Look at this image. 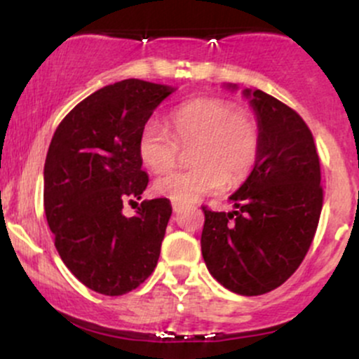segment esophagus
<instances>
[{"label": "esophagus", "mask_w": 359, "mask_h": 359, "mask_svg": "<svg viewBox=\"0 0 359 359\" xmlns=\"http://www.w3.org/2000/svg\"><path fill=\"white\" fill-rule=\"evenodd\" d=\"M172 208H174V211H175V212H180V211H182V209H184V205H182V204H177V203H174V204H172Z\"/></svg>", "instance_id": "esophagus-1"}]
</instances>
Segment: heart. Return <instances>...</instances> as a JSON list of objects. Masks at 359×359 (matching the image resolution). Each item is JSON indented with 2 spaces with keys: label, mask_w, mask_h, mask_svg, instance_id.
Instances as JSON below:
<instances>
[{
  "label": "heart",
  "mask_w": 359,
  "mask_h": 359,
  "mask_svg": "<svg viewBox=\"0 0 359 359\" xmlns=\"http://www.w3.org/2000/svg\"><path fill=\"white\" fill-rule=\"evenodd\" d=\"M170 131L148 121L138 135V155L150 170L165 172L179 162L180 148L189 154V170L156 179L155 191L174 203L189 204L240 185L258 162L262 131L257 118L231 101L199 97L170 114Z\"/></svg>",
  "instance_id": "1"
}]
</instances>
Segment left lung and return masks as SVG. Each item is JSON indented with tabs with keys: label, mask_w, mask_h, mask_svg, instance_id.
<instances>
[{
	"label": "left lung",
	"mask_w": 359,
	"mask_h": 359,
	"mask_svg": "<svg viewBox=\"0 0 359 359\" xmlns=\"http://www.w3.org/2000/svg\"><path fill=\"white\" fill-rule=\"evenodd\" d=\"M245 96L262 131L258 162L229 197L236 211L203 208L201 248L222 287L251 297L280 287L299 269L314 240L324 194L314 137L297 111L259 89H246Z\"/></svg>",
	"instance_id": "8db88e82"
}]
</instances>
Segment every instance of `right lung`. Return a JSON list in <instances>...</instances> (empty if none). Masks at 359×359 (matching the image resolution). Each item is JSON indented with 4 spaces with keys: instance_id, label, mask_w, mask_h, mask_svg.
<instances>
[{
    "instance_id": "add662e5",
    "label": "right lung",
    "mask_w": 359,
    "mask_h": 359,
    "mask_svg": "<svg viewBox=\"0 0 359 359\" xmlns=\"http://www.w3.org/2000/svg\"><path fill=\"white\" fill-rule=\"evenodd\" d=\"M172 88L140 79L106 86L57 126L43 168V205L55 248L90 290L123 295L150 277L170 219V201H143L133 217L123 204L148 185L138 135Z\"/></svg>"
}]
</instances>
